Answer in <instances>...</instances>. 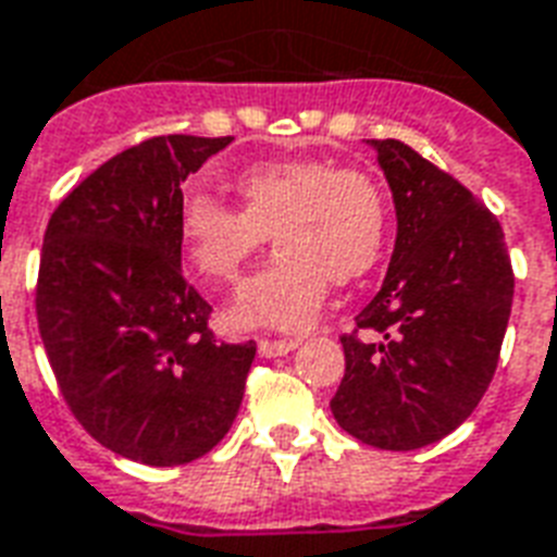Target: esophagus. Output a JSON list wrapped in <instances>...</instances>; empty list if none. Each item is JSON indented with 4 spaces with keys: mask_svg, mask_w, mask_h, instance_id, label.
<instances>
[{
    "mask_svg": "<svg viewBox=\"0 0 557 557\" xmlns=\"http://www.w3.org/2000/svg\"><path fill=\"white\" fill-rule=\"evenodd\" d=\"M300 345V338H265L260 342V356L271 359V356H286Z\"/></svg>",
    "mask_w": 557,
    "mask_h": 557,
    "instance_id": "1",
    "label": "esophagus"
}]
</instances>
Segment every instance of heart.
I'll return each mask as SVG.
<instances>
[{
    "label": "heart",
    "instance_id": "1",
    "mask_svg": "<svg viewBox=\"0 0 557 557\" xmlns=\"http://www.w3.org/2000/svg\"><path fill=\"white\" fill-rule=\"evenodd\" d=\"M236 189L242 210L195 189L177 212L186 260L210 283H236L269 233L277 245L233 300V324L297 330L318 315L330 280L347 286L382 257L388 201L362 169L318 157L265 160L239 172Z\"/></svg>",
    "mask_w": 557,
    "mask_h": 557
}]
</instances>
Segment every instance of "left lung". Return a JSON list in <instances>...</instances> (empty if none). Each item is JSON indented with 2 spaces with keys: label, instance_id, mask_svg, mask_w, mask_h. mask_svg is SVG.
<instances>
[{
  "label": "left lung",
  "instance_id": "left-lung-1",
  "mask_svg": "<svg viewBox=\"0 0 557 557\" xmlns=\"http://www.w3.org/2000/svg\"><path fill=\"white\" fill-rule=\"evenodd\" d=\"M397 210L388 274L342 335L338 426L380 449H420L461 426L494 380L515 297L496 215L400 139H371Z\"/></svg>",
  "mask_w": 557,
  "mask_h": 557
}]
</instances>
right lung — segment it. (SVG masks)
<instances>
[{"instance_id": "right-lung-1", "label": "right lung", "mask_w": 557, "mask_h": 557, "mask_svg": "<svg viewBox=\"0 0 557 557\" xmlns=\"http://www.w3.org/2000/svg\"><path fill=\"white\" fill-rule=\"evenodd\" d=\"M233 137L169 134L110 157L46 224L37 326L63 400L101 447L151 467L233 426L257 345L219 342L181 271V184Z\"/></svg>"}]
</instances>
